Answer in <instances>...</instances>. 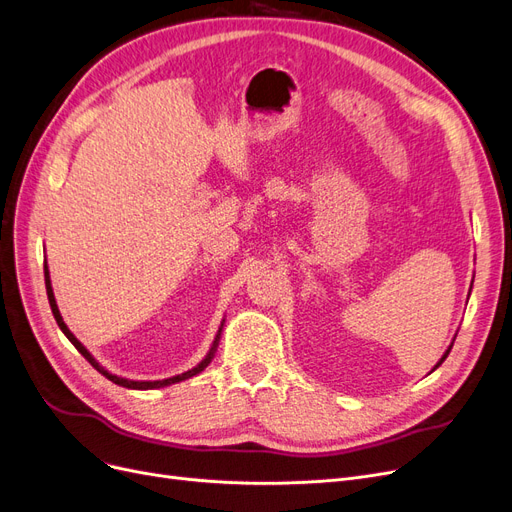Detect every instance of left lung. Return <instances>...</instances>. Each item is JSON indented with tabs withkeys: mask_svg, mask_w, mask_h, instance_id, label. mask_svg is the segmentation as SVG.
<instances>
[{
	"mask_svg": "<svg viewBox=\"0 0 512 512\" xmlns=\"http://www.w3.org/2000/svg\"><path fill=\"white\" fill-rule=\"evenodd\" d=\"M470 290H473V283H470ZM468 296H470V292H468ZM454 340H456V336H454ZM454 340H452V344H449V346H447V351H445V353H443V357H441V359H439V361H437V365H435V367H433V370H431V372H435V370H437V367H439V365H441V363H443V361H445V359H447V355H449V351H452V346H454Z\"/></svg>",
	"mask_w": 512,
	"mask_h": 512,
	"instance_id": "8db88e82",
	"label": "left lung"
}]
</instances>
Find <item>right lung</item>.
<instances>
[{
    "label": "right lung",
    "instance_id": "right-lung-1",
    "mask_svg": "<svg viewBox=\"0 0 512 512\" xmlns=\"http://www.w3.org/2000/svg\"><path fill=\"white\" fill-rule=\"evenodd\" d=\"M44 277H46V292H48V300H50V309H52V315H54V319H56V323H58V327L60 330H63V334L71 340V344L75 346V349L84 355L90 363H92V367H96V370L105 376V378H109L111 382H115V384H119V386H124V388H134V391H151V388H163V386H170V384H176V382H182V380H189V378H193V376H197V374H201L203 370H206V367L210 365V361L214 359V355H216V349H218V342H220V334H222V325H224V319H222V323H220V327H218V334H216V338H214V342H212V346H210V351H208V355L203 357L193 370H189V372H185V374H178V376H172V378H166V380H128V378H121V376H115V374H111L109 370H105V367H102L92 355H90V351L86 349L84 344H81L75 336H73V332L69 330L67 327V323L63 321V315H60V311H58V304H56V298H54V290H52V281H50V271H48V264H44Z\"/></svg>",
    "mask_w": 512,
    "mask_h": 512
}]
</instances>
